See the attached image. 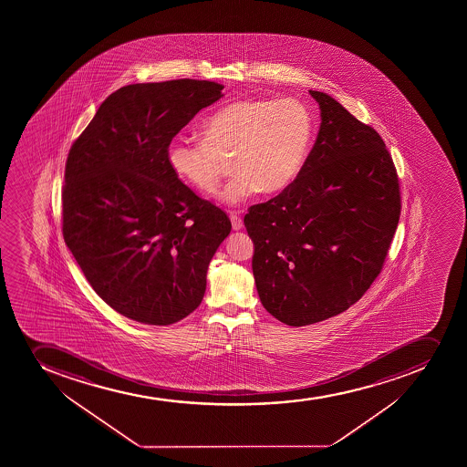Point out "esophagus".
<instances>
[{
	"label": "esophagus",
	"mask_w": 467,
	"mask_h": 467,
	"mask_svg": "<svg viewBox=\"0 0 467 467\" xmlns=\"http://www.w3.org/2000/svg\"><path fill=\"white\" fill-rule=\"evenodd\" d=\"M231 225H233V230L239 231L242 230V226H244V221H242V217L237 214V213L231 212Z\"/></svg>",
	"instance_id": "obj_1"
}]
</instances>
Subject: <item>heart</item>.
Instances as JSON below:
<instances>
[{"label": "heart", "mask_w": 467, "mask_h": 467, "mask_svg": "<svg viewBox=\"0 0 467 467\" xmlns=\"http://www.w3.org/2000/svg\"><path fill=\"white\" fill-rule=\"evenodd\" d=\"M203 139L176 137L167 148L171 171L190 187L213 193L228 171L234 175L221 193L237 203L259 190L275 193L300 173L314 140V116L298 99H244L213 112Z\"/></svg>", "instance_id": "heart-1"}]
</instances>
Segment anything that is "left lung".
<instances>
[{"label":"left lung","mask_w":467,"mask_h":467,"mask_svg":"<svg viewBox=\"0 0 467 467\" xmlns=\"http://www.w3.org/2000/svg\"><path fill=\"white\" fill-rule=\"evenodd\" d=\"M318 137L296 180L245 214L260 301L301 327L355 305L382 271L400 217V190L382 137L328 94Z\"/></svg>","instance_id":"left-lung-1"}]
</instances>
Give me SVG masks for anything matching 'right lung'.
Masks as SVG:
<instances>
[{
    "mask_svg": "<svg viewBox=\"0 0 467 467\" xmlns=\"http://www.w3.org/2000/svg\"><path fill=\"white\" fill-rule=\"evenodd\" d=\"M222 89L193 79L128 85L69 149L64 241L94 291L126 318L169 326L202 301L231 222L171 171L167 148Z\"/></svg>",
    "mask_w": 467,
    "mask_h": 467,
    "instance_id": "right-lung-1",
    "label": "right lung"
}]
</instances>
